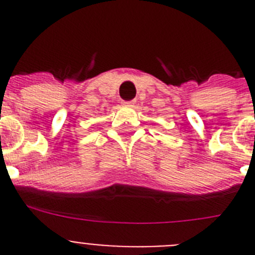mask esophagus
I'll return each instance as SVG.
<instances>
[{"label":"esophagus","instance_id":"1","mask_svg":"<svg viewBox=\"0 0 255 255\" xmlns=\"http://www.w3.org/2000/svg\"><path fill=\"white\" fill-rule=\"evenodd\" d=\"M135 102H136V101H128V102H124V105L128 106V107H132V106L135 105Z\"/></svg>","mask_w":255,"mask_h":255}]
</instances>
